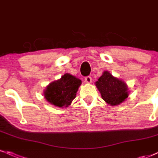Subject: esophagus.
Here are the masks:
<instances>
[{
	"instance_id": "esophagus-1",
	"label": "esophagus",
	"mask_w": 158,
	"mask_h": 158,
	"mask_svg": "<svg viewBox=\"0 0 158 158\" xmlns=\"http://www.w3.org/2000/svg\"><path fill=\"white\" fill-rule=\"evenodd\" d=\"M85 83H87V84H90V83H91V81H92V78L90 77H85Z\"/></svg>"
}]
</instances>
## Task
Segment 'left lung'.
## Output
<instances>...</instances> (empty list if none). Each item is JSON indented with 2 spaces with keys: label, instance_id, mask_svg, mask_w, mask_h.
<instances>
[{
  "label": "left lung",
  "instance_id": "8db88e82",
  "mask_svg": "<svg viewBox=\"0 0 158 158\" xmlns=\"http://www.w3.org/2000/svg\"><path fill=\"white\" fill-rule=\"evenodd\" d=\"M102 99L110 106H118L128 97V85L122 79L114 77L109 72H103L102 75L95 82Z\"/></svg>",
  "mask_w": 158,
  "mask_h": 158
}]
</instances>
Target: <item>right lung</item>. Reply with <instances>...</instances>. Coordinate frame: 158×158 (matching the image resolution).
Returning a JSON list of instances; mask_svg holds the SVG:
<instances>
[{"label":"right lung","instance_id":"add662e5","mask_svg":"<svg viewBox=\"0 0 158 158\" xmlns=\"http://www.w3.org/2000/svg\"><path fill=\"white\" fill-rule=\"evenodd\" d=\"M81 81L70 73L50 83L44 90L45 99L59 108H67L75 99Z\"/></svg>","mask_w":158,"mask_h":158}]
</instances>
